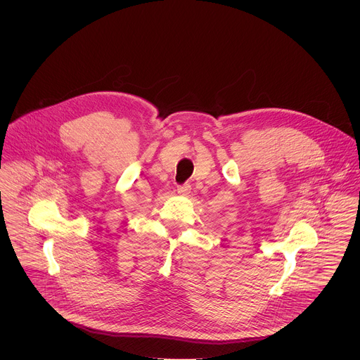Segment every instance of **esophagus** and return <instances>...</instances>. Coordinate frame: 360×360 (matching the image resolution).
<instances>
[{
    "instance_id": "34e87169",
    "label": "esophagus",
    "mask_w": 360,
    "mask_h": 360,
    "mask_svg": "<svg viewBox=\"0 0 360 360\" xmlns=\"http://www.w3.org/2000/svg\"><path fill=\"white\" fill-rule=\"evenodd\" d=\"M189 192H191V185H189V184L178 185V193H181V195H188Z\"/></svg>"
}]
</instances>
